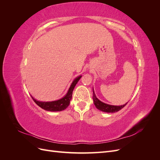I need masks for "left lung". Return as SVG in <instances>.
Masks as SVG:
<instances>
[{"mask_svg": "<svg viewBox=\"0 0 160 160\" xmlns=\"http://www.w3.org/2000/svg\"><path fill=\"white\" fill-rule=\"evenodd\" d=\"M93 103L95 105V107L98 108V109L104 111V112H107V113H115L117 112V111H119L120 109H122V108H123L126 104L125 103L123 105H119V106H117V105H108L104 103L103 102H101V101H99L98 98H96L95 94L94 93L93 91Z\"/></svg>", "mask_w": 160, "mask_h": 160, "instance_id": "left-lung-1", "label": "left lung"}]
</instances>
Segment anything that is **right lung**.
I'll return each mask as SVG.
<instances>
[{"instance_id": "add662e5", "label": "right lung", "mask_w": 160, "mask_h": 160, "mask_svg": "<svg viewBox=\"0 0 160 160\" xmlns=\"http://www.w3.org/2000/svg\"><path fill=\"white\" fill-rule=\"evenodd\" d=\"M81 76L77 77L72 83L67 95L63 98H62L59 100L51 101V102H42V101H37L36 99H34L32 97V98L37 105H38L40 108L45 110L50 111H60L62 110H64L69 106L70 103V101L72 98V91H73L75 86L77 83V82H78L79 80L81 79Z\"/></svg>"}]
</instances>
